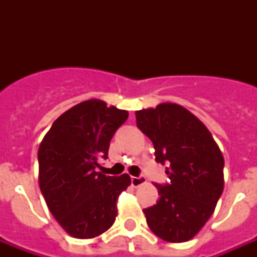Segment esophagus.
<instances>
[{
    "mask_svg": "<svg viewBox=\"0 0 257 257\" xmlns=\"http://www.w3.org/2000/svg\"><path fill=\"white\" fill-rule=\"evenodd\" d=\"M147 181V179H145L144 175H140V176H132L131 177V183H132L133 187H140V185H143V184Z\"/></svg>",
    "mask_w": 257,
    "mask_h": 257,
    "instance_id": "esophagus-1",
    "label": "esophagus"
}]
</instances>
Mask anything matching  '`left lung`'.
Here are the masks:
<instances>
[{
    "label": "left lung",
    "mask_w": 257,
    "mask_h": 257,
    "mask_svg": "<svg viewBox=\"0 0 257 257\" xmlns=\"http://www.w3.org/2000/svg\"><path fill=\"white\" fill-rule=\"evenodd\" d=\"M136 120L169 179L155 184L160 199L144 209L148 227L169 243L188 241L207 223L223 193V155L207 126L181 105L165 102L137 110Z\"/></svg>",
    "instance_id": "left-lung-1"
}]
</instances>
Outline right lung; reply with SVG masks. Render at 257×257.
<instances>
[{
    "instance_id": "obj_1",
    "label": "right lung",
    "mask_w": 257,
    "mask_h": 257,
    "mask_svg": "<svg viewBox=\"0 0 257 257\" xmlns=\"http://www.w3.org/2000/svg\"><path fill=\"white\" fill-rule=\"evenodd\" d=\"M126 118V110L104 101H84L62 113L40 145V189L54 219L73 237H96L116 220V201L131 177L97 168Z\"/></svg>"
}]
</instances>
